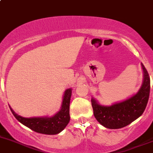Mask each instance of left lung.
I'll return each instance as SVG.
<instances>
[{
	"mask_svg": "<svg viewBox=\"0 0 153 153\" xmlns=\"http://www.w3.org/2000/svg\"><path fill=\"white\" fill-rule=\"evenodd\" d=\"M144 79L139 91L127 100L116 102L111 106L100 105L91 99L94 115L97 120L108 129H119L128 125L142 115L147 107L150 91V79L144 65L141 63Z\"/></svg>",
	"mask_w": 153,
	"mask_h": 153,
	"instance_id": "1",
	"label": "left lung"
}]
</instances>
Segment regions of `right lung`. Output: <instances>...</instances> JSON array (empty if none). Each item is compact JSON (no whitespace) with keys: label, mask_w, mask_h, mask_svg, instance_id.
<instances>
[{"label":"right lung","mask_w":153,"mask_h":153,"mask_svg":"<svg viewBox=\"0 0 153 153\" xmlns=\"http://www.w3.org/2000/svg\"><path fill=\"white\" fill-rule=\"evenodd\" d=\"M71 88H68L65 91L62 99V106L59 112L51 117H31L25 118L19 116L10 108L12 114L17 120L23 125L37 133L46 135L58 134L65 129L70 121V100L71 97Z\"/></svg>","instance_id":"1"}]
</instances>
